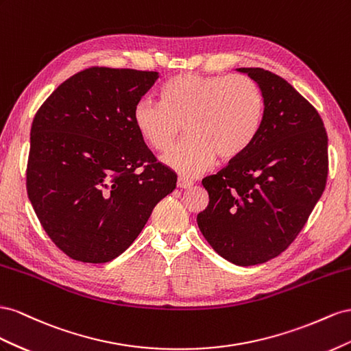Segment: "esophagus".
<instances>
[{
	"label": "esophagus",
	"instance_id": "34e87169",
	"mask_svg": "<svg viewBox=\"0 0 351 351\" xmlns=\"http://www.w3.org/2000/svg\"><path fill=\"white\" fill-rule=\"evenodd\" d=\"M193 185H194V182L189 181V179H185V178H179V179H178V186H179V188L185 189V188H191Z\"/></svg>",
	"mask_w": 351,
	"mask_h": 351
}]
</instances>
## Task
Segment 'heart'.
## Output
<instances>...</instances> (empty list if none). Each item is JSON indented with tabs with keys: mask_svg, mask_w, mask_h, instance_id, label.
<instances>
[{
	"mask_svg": "<svg viewBox=\"0 0 351 351\" xmlns=\"http://www.w3.org/2000/svg\"><path fill=\"white\" fill-rule=\"evenodd\" d=\"M265 117L258 84L245 75H178L162 88V103L141 98L134 107L136 131L154 152L173 147L182 128L188 136L165 157L184 176H197L220 160H234L252 147Z\"/></svg>",
	"mask_w": 351,
	"mask_h": 351,
	"instance_id": "obj_1",
	"label": "heart"
}]
</instances>
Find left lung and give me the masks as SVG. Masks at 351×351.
I'll return each instance as SVG.
<instances>
[{"label":"left lung","mask_w":351,"mask_h":351,"mask_svg":"<svg viewBox=\"0 0 351 351\" xmlns=\"http://www.w3.org/2000/svg\"><path fill=\"white\" fill-rule=\"evenodd\" d=\"M238 70L262 89L263 123L243 156L203 179L208 206L197 223L219 256L253 266L285 252L306 225L326 185L328 135L316 108L285 79Z\"/></svg>","instance_id":"1"}]
</instances>
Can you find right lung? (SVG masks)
<instances>
[{"mask_svg": "<svg viewBox=\"0 0 351 351\" xmlns=\"http://www.w3.org/2000/svg\"><path fill=\"white\" fill-rule=\"evenodd\" d=\"M157 72L88 67L38 108L26 189L51 241L70 258L107 263L143 231L176 188L134 123V107Z\"/></svg>", "mask_w": 351, "mask_h": 351, "instance_id": "1", "label": "right lung"}]
</instances>
